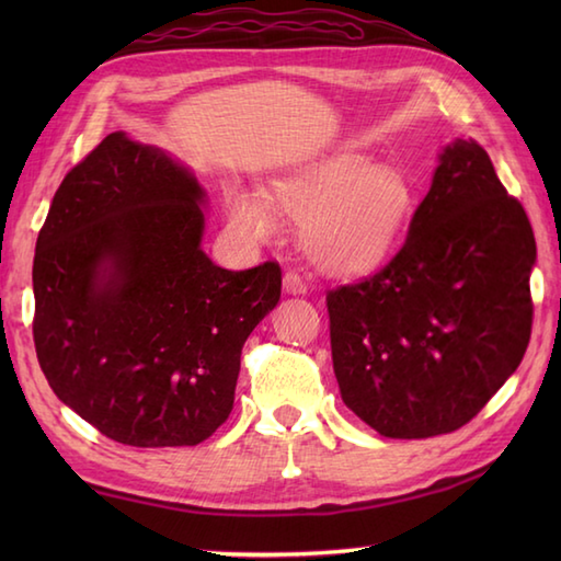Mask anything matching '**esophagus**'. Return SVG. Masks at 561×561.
<instances>
[{"label":"esophagus","instance_id":"esophagus-1","mask_svg":"<svg viewBox=\"0 0 561 561\" xmlns=\"http://www.w3.org/2000/svg\"><path fill=\"white\" fill-rule=\"evenodd\" d=\"M282 287H284V291L291 294V296H304V294H306V289H308L301 274H296V272H291V270H289L287 274H284Z\"/></svg>","mask_w":561,"mask_h":561}]
</instances>
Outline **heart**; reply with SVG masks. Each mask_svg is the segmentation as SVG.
Instances as JSON below:
<instances>
[{"mask_svg":"<svg viewBox=\"0 0 561 561\" xmlns=\"http://www.w3.org/2000/svg\"><path fill=\"white\" fill-rule=\"evenodd\" d=\"M272 204L301 224V245L332 277H362L392 255L414 211L408 175L356 151L296 163L272 181ZM231 229L248 241L277 231L270 199L241 185L226 187Z\"/></svg>","mask_w":561,"mask_h":561,"instance_id":"obj_1","label":"heart"}]
</instances>
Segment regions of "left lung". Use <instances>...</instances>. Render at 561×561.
Masks as SVG:
<instances>
[{
	"mask_svg": "<svg viewBox=\"0 0 561 561\" xmlns=\"http://www.w3.org/2000/svg\"><path fill=\"white\" fill-rule=\"evenodd\" d=\"M535 236L478 141L456 139L408 241L359 284L328 291L342 400L380 436L468 424L526 354Z\"/></svg>",
	"mask_w": 561,
	"mask_h": 561,
	"instance_id": "1",
	"label": "left lung"
}]
</instances>
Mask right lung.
<instances>
[{
  "label": "right lung",
  "mask_w": 561,
  "mask_h": 561,
  "mask_svg": "<svg viewBox=\"0 0 561 561\" xmlns=\"http://www.w3.org/2000/svg\"><path fill=\"white\" fill-rule=\"evenodd\" d=\"M207 193L159 147L113 133L57 187L33 260V340L55 396L137 448L197 446L226 422L282 270L202 250Z\"/></svg>",
  "instance_id": "right-lung-1"
}]
</instances>
